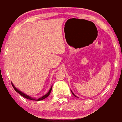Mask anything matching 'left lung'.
Segmentation results:
<instances>
[{
  "mask_svg": "<svg viewBox=\"0 0 122 122\" xmlns=\"http://www.w3.org/2000/svg\"><path fill=\"white\" fill-rule=\"evenodd\" d=\"M71 92H72V95H74V96H75V97H76V96H75V95H74V93H73V92H72V91H71Z\"/></svg>",
  "mask_w": 122,
  "mask_h": 122,
  "instance_id": "1",
  "label": "left lung"
}]
</instances>
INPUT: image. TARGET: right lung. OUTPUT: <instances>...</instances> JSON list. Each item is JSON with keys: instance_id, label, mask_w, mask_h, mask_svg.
<instances>
[{"instance_id": "right-lung-1", "label": "right lung", "mask_w": 122, "mask_h": 122, "mask_svg": "<svg viewBox=\"0 0 122 122\" xmlns=\"http://www.w3.org/2000/svg\"><path fill=\"white\" fill-rule=\"evenodd\" d=\"M12 83V86H13L14 89H15V90L17 92V93H19L20 95H21V96H23V97H25V98H27V99L31 100H34V101H41V100H43V99H44V98H46V97H47L48 96L50 95L51 92V91H52V86L51 88V89H50V91H49V92H48V93H47V94H46L45 95L43 96H42V97H41V98H38V99H35V98H34L31 97L29 96L28 95H26V94H25V93H23V92H22L21 91H20V90H18V89L17 88H16L15 87V86H14V85L13 84V83Z\"/></svg>"}]
</instances>
